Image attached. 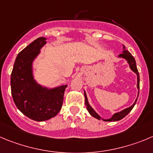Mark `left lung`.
I'll return each instance as SVG.
<instances>
[{
  "instance_id": "1",
  "label": "left lung",
  "mask_w": 153,
  "mask_h": 153,
  "mask_svg": "<svg viewBox=\"0 0 153 153\" xmlns=\"http://www.w3.org/2000/svg\"><path fill=\"white\" fill-rule=\"evenodd\" d=\"M118 56L122 57V58H124V59H126V60L128 61V64H129L131 69L132 70L133 72H134L135 73L137 74V88H138V90H139L140 89V75H139V72H138L137 68L136 61H135L134 57L131 55V53L129 52V51H128L126 49H125V47L124 46V45H123V53L120 54ZM138 95H139V91H138ZM85 105H86L87 109H88V111L89 112V113L91 114L93 117L96 118L97 119L100 120L101 117L100 116V115H98V114L97 113V112H95L94 109H93L92 107H91V105H89V103H88V97H87L86 93L85 92ZM137 100V98L136 100H135V102H134V104H133L131 106L128 107V108H127V109L121 111V112L115 113L113 115H112V117L111 118H109V119H102V120H103V121H105V122H116V121H119V120L122 119V118H125V117L126 116V115H128V114L129 113L131 110H132V109L134 108V106L135 105V104H136Z\"/></svg>"
}]
</instances>
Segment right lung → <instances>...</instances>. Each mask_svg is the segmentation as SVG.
<instances>
[{
	"label": "right lung",
	"instance_id": "1",
	"mask_svg": "<svg viewBox=\"0 0 153 153\" xmlns=\"http://www.w3.org/2000/svg\"><path fill=\"white\" fill-rule=\"evenodd\" d=\"M46 44L41 37L19 53L10 77L11 94L18 109L28 118L43 122L59 113L67 85L48 89L35 81L32 62Z\"/></svg>",
	"mask_w": 153,
	"mask_h": 153
}]
</instances>
